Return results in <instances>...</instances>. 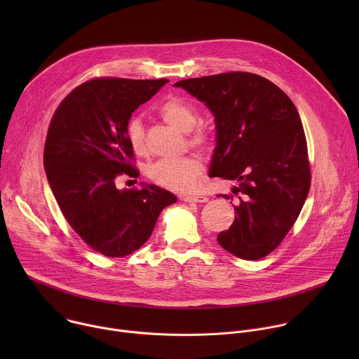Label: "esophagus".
<instances>
[{
	"label": "esophagus",
	"mask_w": 359,
	"mask_h": 359,
	"mask_svg": "<svg viewBox=\"0 0 359 359\" xmlns=\"http://www.w3.org/2000/svg\"><path fill=\"white\" fill-rule=\"evenodd\" d=\"M180 198L186 203H206L209 200L206 196H182Z\"/></svg>",
	"instance_id": "obj_1"
}]
</instances>
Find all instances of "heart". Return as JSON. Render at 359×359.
<instances>
[{"mask_svg":"<svg viewBox=\"0 0 359 359\" xmlns=\"http://www.w3.org/2000/svg\"><path fill=\"white\" fill-rule=\"evenodd\" d=\"M159 115L168 125L184 133L190 132L198 121L196 108L191 104H189L187 100L180 97H170L166 102H163L162 107L159 108ZM128 137L130 147L136 155H146L144 132L143 125L139 119L135 118L129 122ZM208 139V133L198 129L191 135L190 143L206 144ZM203 172L204 168L197 158L186 156L177 161L156 162L150 168L149 176L153 183H156L163 189L177 193H186L196 187Z\"/></svg>","mask_w":359,"mask_h":359,"instance_id":"heart-1","label":"heart"}]
</instances>
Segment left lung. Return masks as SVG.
<instances>
[{"label":"left lung","mask_w":359,"mask_h":359,"mask_svg":"<svg viewBox=\"0 0 359 359\" xmlns=\"http://www.w3.org/2000/svg\"><path fill=\"white\" fill-rule=\"evenodd\" d=\"M187 90L215 116L216 147L209 176L233 180L236 219L219 244L243 260L270 254L295 223L309 196L311 173L304 128L291 99L250 72L191 78ZM231 203V201H230Z\"/></svg>","instance_id":"1"}]
</instances>
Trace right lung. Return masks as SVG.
Returning a JSON list of instances; mask_svg holds the SVG:
<instances>
[{
	"label": "right lung",
	"instance_id": "obj_1",
	"mask_svg": "<svg viewBox=\"0 0 359 359\" xmlns=\"http://www.w3.org/2000/svg\"><path fill=\"white\" fill-rule=\"evenodd\" d=\"M168 79H92L75 88L49 123L43 168L67 222L95 251L123 257L151 236L159 215L177 197L156 186L116 189L137 177L128 137L132 114Z\"/></svg>",
	"mask_w": 359,
	"mask_h": 359
}]
</instances>
